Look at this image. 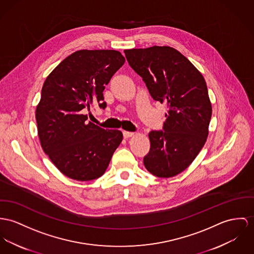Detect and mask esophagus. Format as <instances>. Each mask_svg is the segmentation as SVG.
<instances>
[{
	"label": "esophagus",
	"mask_w": 254,
	"mask_h": 254,
	"mask_svg": "<svg viewBox=\"0 0 254 254\" xmlns=\"http://www.w3.org/2000/svg\"><path fill=\"white\" fill-rule=\"evenodd\" d=\"M123 134H124V137H125V138H128V137L133 136V135H134V132L124 130V131H123Z\"/></svg>",
	"instance_id": "esophagus-1"
}]
</instances>
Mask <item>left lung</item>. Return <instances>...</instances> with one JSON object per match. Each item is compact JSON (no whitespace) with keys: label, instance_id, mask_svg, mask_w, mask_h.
<instances>
[{"label":"left lung","instance_id":"8db88e82","mask_svg":"<svg viewBox=\"0 0 254 254\" xmlns=\"http://www.w3.org/2000/svg\"><path fill=\"white\" fill-rule=\"evenodd\" d=\"M124 52L152 98L167 104L163 130L149 133L151 148L144 165L156 177H174L191 164L209 134L212 104L206 81L188 59L170 46Z\"/></svg>","mask_w":254,"mask_h":254}]
</instances>
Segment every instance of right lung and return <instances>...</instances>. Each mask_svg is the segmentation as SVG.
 Wrapping results in <instances>:
<instances>
[{
  "instance_id": "right-lung-1",
  "label": "right lung",
  "mask_w": 254,
  "mask_h": 254,
  "mask_svg": "<svg viewBox=\"0 0 254 254\" xmlns=\"http://www.w3.org/2000/svg\"><path fill=\"white\" fill-rule=\"evenodd\" d=\"M126 59L116 50H79L63 60L44 81L37 110L44 153L64 175L91 181L103 175L123 140L118 129H104L83 114L96 101Z\"/></svg>"
}]
</instances>
